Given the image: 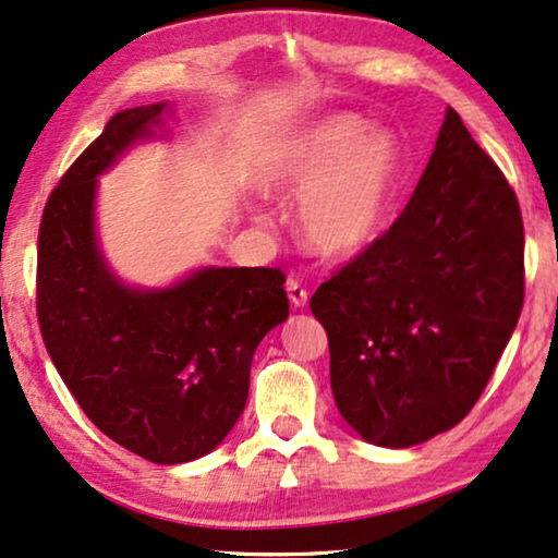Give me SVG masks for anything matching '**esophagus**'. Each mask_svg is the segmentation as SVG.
<instances>
[{"label": "esophagus", "mask_w": 558, "mask_h": 558, "mask_svg": "<svg viewBox=\"0 0 558 558\" xmlns=\"http://www.w3.org/2000/svg\"><path fill=\"white\" fill-rule=\"evenodd\" d=\"M287 294H289V302H292L296 310L307 307L310 294H307V289H304L296 279H289V281H287Z\"/></svg>", "instance_id": "esophagus-1"}]
</instances>
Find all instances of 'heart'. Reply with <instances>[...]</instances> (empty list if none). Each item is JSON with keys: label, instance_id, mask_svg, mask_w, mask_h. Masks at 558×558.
<instances>
[{"label": "heart", "instance_id": "heart-1", "mask_svg": "<svg viewBox=\"0 0 558 558\" xmlns=\"http://www.w3.org/2000/svg\"><path fill=\"white\" fill-rule=\"evenodd\" d=\"M401 174L393 132L365 129L355 113L304 126L281 144L262 174L264 193L300 197V226L312 248L350 256L384 231Z\"/></svg>", "mask_w": 558, "mask_h": 558}]
</instances>
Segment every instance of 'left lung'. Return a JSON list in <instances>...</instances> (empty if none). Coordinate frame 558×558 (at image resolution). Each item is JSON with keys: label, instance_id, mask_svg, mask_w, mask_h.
Instances as JSON below:
<instances>
[{"label": "left lung", "instance_id": "left-lung-1", "mask_svg": "<svg viewBox=\"0 0 558 558\" xmlns=\"http://www.w3.org/2000/svg\"><path fill=\"white\" fill-rule=\"evenodd\" d=\"M310 307L335 403L365 441L407 449L470 414L521 317L523 220L454 109L401 218Z\"/></svg>", "mask_w": 558, "mask_h": 558}]
</instances>
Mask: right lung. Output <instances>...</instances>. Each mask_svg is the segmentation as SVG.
I'll list each match as a JSON object with an SVG mask.
<instances>
[{
    "label": "right lung",
    "mask_w": 558,
    "mask_h": 558,
    "mask_svg": "<svg viewBox=\"0 0 558 558\" xmlns=\"http://www.w3.org/2000/svg\"><path fill=\"white\" fill-rule=\"evenodd\" d=\"M170 101L119 111L63 174L37 239L45 348L86 416L155 464L213 452L248 399L258 342L289 317L287 277L203 266L170 287H132L96 233L98 178L134 144L167 136Z\"/></svg>",
    "instance_id": "right-lung-1"
}]
</instances>
